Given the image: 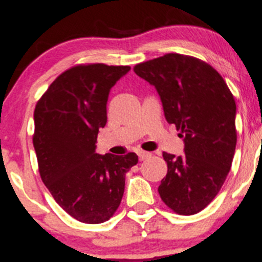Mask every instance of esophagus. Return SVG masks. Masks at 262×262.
<instances>
[{"instance_id": "obj_1", "label": "esophagus", "mask_w": 262, "mask_h": 262, "mask_svg": "<svg viewBox=\"0 0 262 262\" xmlns=\"http://www.w3.org/2000/svg\"><path fill=\"white\" fill-rule=\"evenodd\" d=\"M150 153L149 152H147V150H138V157H139V160L141 161H143V160H147V158H149L150 157Z\"/></svg>"}]
</instances>
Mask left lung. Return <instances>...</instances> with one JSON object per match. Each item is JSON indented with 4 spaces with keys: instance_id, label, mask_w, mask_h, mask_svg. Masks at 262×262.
I'll list each match as a JSON object with an SVG mask.
<instances>
[{
    "instance_id": "1",
    "label": "left lung",
    "mask_w": 262,
    "mask_h": 262,
    "mask_svg": "<svg viewBox=\"0 0 262 262\" xmlns=\"http://www.w3.org/2000/svg\"><path fill=\"white\" fill-rule=\"evenodd\" d=\"M133 70L156 87L166 120L185 142L184 156L163 152L167 175L158 186L161 199L180 215L202 212L223 186L233 161V95L212 66L191 55L168 53Z\"/></svg>"
}]
</instances>
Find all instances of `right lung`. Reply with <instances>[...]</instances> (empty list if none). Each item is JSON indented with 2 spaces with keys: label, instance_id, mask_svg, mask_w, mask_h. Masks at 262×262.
<instances>
[{
  "label": "right lung",
  "instance_id": "obj_1",
  "mask_svg": "<svg viewBox=\"0 0 262 262\" xmlns=\"http://www.w3.org/2000/svg\"><path fill=\"white\" fill-rule=\"evenodd\" d=\"M130 67L77 64L60 73L36 102L33 144L40 178L55 202L87 224L109 221L119 208L125 173L138 156L95 153L106 124L110 89Z\"/></svg>",
  "mask_w": 262,
  "mask_h": 262
}]
</instances>
